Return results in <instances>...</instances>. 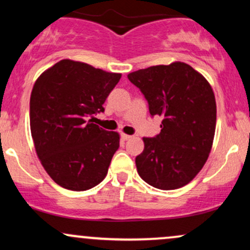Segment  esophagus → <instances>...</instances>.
<instances>
[{"mask_svg": "<svg viewBox=\"0 0 250 250\" xmlns=\"http://www.w3.org/2000/svg\"><path fill=\"white\" fill-rule=\"evenodd\" d=\"M121 139L123 141H128V140L131 139V135H127V134H121Z\"/></svg>", "mask_w": 250, "mask_h": 250, "instance_id": "1", "label": "esophagus"}]
</instances>
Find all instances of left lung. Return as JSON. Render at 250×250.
Instances as JSON below:
<instances>
[{
	"label": "left lung",
	"instance_id": "left-lung-1",
	"mask_svg": "<svg viewBox=\"0 0 250 250\" xmlns=\"http://www.w3.org/2000/svg\"><path fill=\"white\" fill-rule=\"evenodd\" d=\"M147 100L151 117L161 116V133L143 137L135 159L143 181L162 190L190 182L207 161L216 125L210 84L189 64L153 65L128 75Z\"/></svg>",
	"mask_w": 250,
	"mask_h": 250
}]
</instances>
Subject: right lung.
I'll use <instances>...</instances> for the list:
<instances>
[{"instance_id":"obj_1","label":"right lung","mask_w":250,"mask_h":250,"mask_svg":"<svg viewBox=\"0 0 250 250\" xmlns=\"http://www.w3.org/2000/svg\"><path fill=\"white\" fill-rule=\"evenodd\" d=\"M121 79L87 63L62 60L37 79L30 130L39 159L59 186L83 191L102 182L120 136L93 123Z\"/></svg>"}]
</instances>
